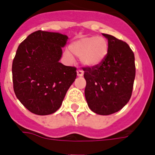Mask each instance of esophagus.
Listing matches in <instances>:
<instances>
[{"label":"esophagus","instance_id":"1","mask_svg":"<svg viewBox=\"0 0 155 155\" xmlns=\"http://www.w3.org/2000/svg\"><path fill=\"white\" fill-rule=\"evenodd\" d=\"M77 75L78 76H83L84 75V71L80 69L77 70Z\"/></svg>","mask_w":155,"mask_h":155}]
</instances>
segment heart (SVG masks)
I'll return each instance as SVG.
<instances>
[{
  "mask_svg": "<svg viewBox=\"0 0 155 155\" xmlns=\"http://www.w3.org/2000/svg\"><path fill=\"white\" fill-rule=\"evenodd\" d=\"M108 42L102 37L90 36L82 38L69 45V51L80 58L83 64L89 67L97 66L103 61L108 54ZM66 56L71 58L68 53Z\"/></svg>",
  "mask_w": 155,
  "mask_h": 155,
  "instance_id": "obj_1",
  "label": "heart"
}]
</instances>
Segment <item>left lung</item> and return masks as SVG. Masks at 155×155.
Segmentation results:
<instances>
[{"mask_svg":"<svg viewBox=\"0 0 155 155\" xmlns=\"http://www.w3.org/2000/svg\"><path fill=\"white\" fill-rule=\"evenodd\" d=\"M108 54L97 66L83 68L87 84L85 97L95 114L110 115L125 106L132 96L136 65L134 53L125 41L103 34Z\"/></svg>","mask_w":155,"mask_h":155,"instance_id":"obj_1","label":"left lung"}]
</instances>
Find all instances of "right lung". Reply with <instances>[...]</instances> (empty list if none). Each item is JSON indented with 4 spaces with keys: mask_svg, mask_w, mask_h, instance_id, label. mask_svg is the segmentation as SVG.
<instances>
[{
    "mask_svg": "<svg viewBox=\"0 0 155 155\" xmlns=\"http://www.w3.org/2000/svg\"><path fill=\"white\" fill-rule=\"evenodd\" d=\"M68 36L37 31L19 44L12 61L13 89L19 102L37 115L61 107L76 78V68L60 63Z\"/></svg>",
    "mask_w": 155,
    "mask_h": 155,
    "instance_id": "1",
    "label": "right lung"
}]
</instances>
